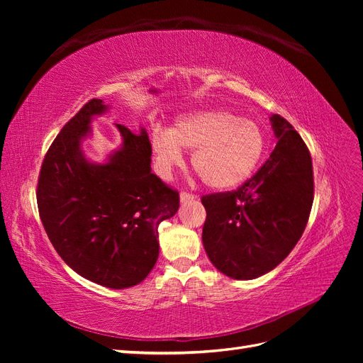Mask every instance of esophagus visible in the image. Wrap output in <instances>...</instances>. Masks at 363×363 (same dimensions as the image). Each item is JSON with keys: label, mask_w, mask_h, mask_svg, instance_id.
I'll list each match as a JSON object with an SVG mask.
<instances>
[{"label": "esophagus", "mask_w": 363, "mask_h": 363, "mask_svg": "<svg viewBox=\"0 0 363 363\" xmlns=\"http://www.w3.org/2000/svg\"><path fill=\"white\" fill-rule=\"evenodd\" d=\"M196 199V195H194V194H189V192H182L180 194V201L182 203H184V201H192V200H195Z\"/></svg>", "instance_id": "obj_1"}]
</instances>
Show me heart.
Instances as JSON below:
<instances>
[{
  "instance_id": "obj_1",
  "label": "heart",
  "mask_w": 363,
  "mask_h": 363,
  "mask_svg": "<svg viewBox=\"0 0 363 363\" xmlns=\"http://www.w3.org/2000/svg\"><path fill=\"white\" fill-rule=\"evenodd\" d=\"M265 144L257 123L223 108L184 113L168 130L156 128L150 138L160 177H169L183 163L182 150L192 151L194 171L216 191L233 189L248 180L259 167Z\"/></svg>"
}]
</instances>
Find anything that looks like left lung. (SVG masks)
<instances>
[{"label":"left lung","instance_id":"left-lung-1","mask_svg":"<svg viewBox=\"0 0 363 363\" xmlns=\"http://www.w3.org/2000/svg\"><path fill=\"white\" fill-rule=\"evenodd\" d=\"M277 145L233 192L203 196V245L213 267L235 280L276 268L298 242L313 203L311 152L280 115L269 118Z\"/></svg>","mask_w":363,"mask_h":363}]
</instances>
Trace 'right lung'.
Wrapping results in <instances>:
<instances>
[{
	"instance_id": "add662e5",
	"label": "right lung",
	"mask_w": 363,
	"mask_h": 363,
	"mask_svg": "<svg viewBox=\"0 0 363 363\" xmlns=\"http://www.w3.org/2000/svg\"><path fill=\"white\" fill-rule=\"evenodd\" d=\"M94 98L54 139L38 183L43 228L79 276L112 289L136 286L159 257L157 227L179 211V192L151 172L147 130L115 124L121 147L104 162L86 157L92 119L108 111Z\"/></svg>"
}]
</instances>
